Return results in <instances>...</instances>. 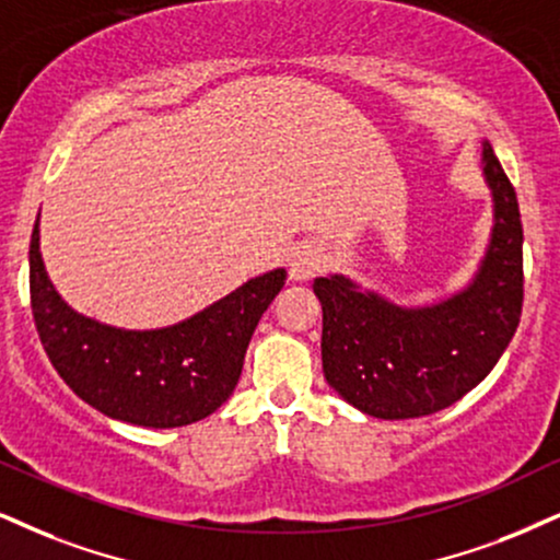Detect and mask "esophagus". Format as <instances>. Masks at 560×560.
<instances>
[{
  "label": "esophagus",
  "instance_id": "esophagus-1",
  "mask_svg": "<svg viewBox=\"0 0 560 560\" xmlns=\"http://www.w3.org/2000/svg\"><path fill=\"white\" fill-rule=\"evenodd\" d=\"M324 261H327L324 248L319 244H314V241H303V244H299L291 252V259H288V275H291V280H299V282L308 280L319 272Z\"/></svg>",
  "mask_w": 560,
  "mask_h": 560
}]
</instances>
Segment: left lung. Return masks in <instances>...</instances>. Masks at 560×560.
<instances>
[{
  "label": "left lung",
  "mask_w": 560,
  "mask_h": 560,
  "mask_svg": "<svg viewBox=\"0 0 560 560\" xmlns=\"http://www.w3.org/2000/svg\"><path fill=\"white\" fill-rule=\"evenodd\" d=\"M482 171L495 223L470 288L433 306L402 308L361 293L342 275L314 280L324 378L365 416L423 418L454 405L491 374L520 327L522 215L491 142L482 144Z\"/></svg>",
  "instance_id": "left-lung-1"
}]
</instances>
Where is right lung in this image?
Segmentation results:
<instances>
[{
    "label": "right lung",
    "mask_w": 560,
    "mask_h": 560,
    "mask_svg": "<svg viewBox=\"0 0 560 560\" xmlns=\"http://www.w3.org/2000/svg\"><path fill=\"white\" fill-rule=\"evenodd\" d=\"M282 285L285 269H272L182 324L127 332L72 312L44 269L38 220L31 236V308L48 361L90 407L132 425L176 428L215 412Z\"/></svg>",
    "instance_id": "right-lung-1"
}]
</instances>
